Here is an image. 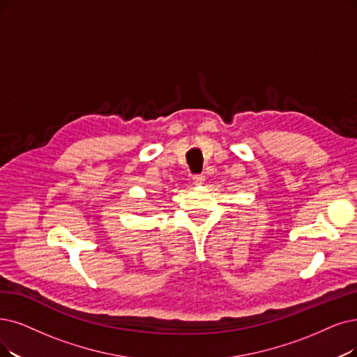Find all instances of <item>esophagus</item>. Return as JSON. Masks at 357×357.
Returning <instances> with one entry per match:
<instances>
[{"label": "esophagus", "mask_w": 357, "mask_h": 357, "mask_svg": "<svg viewBox=\"0 0 357 357\" xmlns=\"http://www.w3.org/2000/svg\"><path fill=\"white\" fill-rule=\"evenodd\" d=\"M204 181H205V176H202V174L193 177V184H195V186H202Z\"/></svg>", "instance_id": "1"}]
</instances>
